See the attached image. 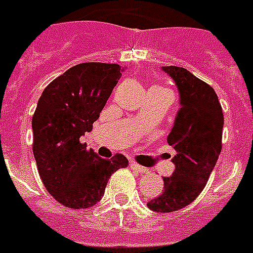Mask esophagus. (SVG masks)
Wrapping results in <instances>:
<instances>
[{
    "mask_svg": "<svg viewBox=\"0 0 253 253\" xmlns=\"http://www.w3.org/2000/svg\"><path fill=\"white\" fill-rule=\"evenodd\" d=\"M130 166H131V168L135 169V170H136V172H139V173L148 172V169H146L144 167H142V166H139V164H136V163H134V162H131Z\"/></svg>",
    "mask_w": 253,
    "mask_h": 253,
    "instance_id": "obj_1",
    "label": "esophagus"
}]
</instances>
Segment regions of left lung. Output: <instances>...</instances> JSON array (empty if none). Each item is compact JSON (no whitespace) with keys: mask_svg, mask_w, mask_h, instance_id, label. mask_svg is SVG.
Returning <instances> with one entry per match:
<instances>
[{"mask_svg":"<svg viewBox=\"0 0 253 253\" xmlns=\"http://www.w3.org/2000/svg\"><path fill=\"white\" fill-rule=\"evenodd\" d=\"M176 83L181 107L168 135V144L176 151L174 172L163 177L164 192L147 204L158 212L177 211L188 206L206 186L222 151L223 111L211 86L188 69L163 67Z\"/></svg>","mask_w":253,"mask_h":253,"instance_id":"left-lung-1","label":"left lung"}]
</instances>
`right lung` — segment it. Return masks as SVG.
I'll return each instance as SVG.
<instances>
[{
  "instance_id": "obj_1",
  "label": "right lung",
  "mask_w": 253,
  "mask_h": 253,
  "mask_svg": "<svg viewBox=\"0 0 253 253\" xmlns=\"http://www.w3.org/2000/svg\"><path fill=\"white\" fill-rule=\"evenodd\" d=\"M118 64L81 63L47 85L33 115V152L48 193L69 209L101 201L110 176L128 166L123 155L101 159L80 142L93 128L122 76Z\"/></svg>"
}]
</instances>
